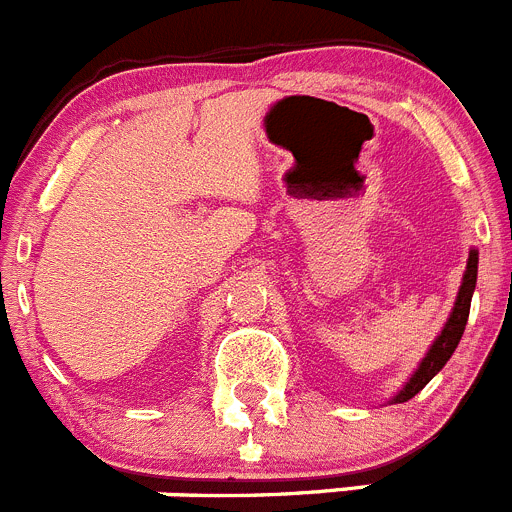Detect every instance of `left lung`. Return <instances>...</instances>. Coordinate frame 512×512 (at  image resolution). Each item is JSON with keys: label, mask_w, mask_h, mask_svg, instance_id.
Wrapping results in <instances>:
<instances>
[{"label": "left lung", "mask_w": 512, "mask_h": 512, "mask_svg": "<svg viewBox=\"0 0 512 512\" xmlns=\"http://www.w3.org/2000/svg\"><path fill=\"white\" fill-rule=\"evenodd\" d=\"M477 260H480V252L472 247L470 257H467V267L465 272H462V285L460 290H457V298H455V305H452L450 318H447V323L442 326V331L437 333L432 346L427 348V353H424V358L417 364L414 374L407 379V384L401 386V389L391 396L389 404H401V401H409L412 396H417L419 391H422L424 386H427L429 381L444 369V364L452 358L462 333H465L467 315H470L472 293H475V285H477Z\"/></svg>", "instance_id": "obj_1"}]
</instances>
